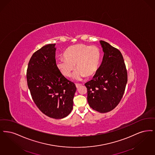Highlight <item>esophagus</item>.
<instances>
[{
    "instance_id": "obj_1",
    "label": "esophagus",
    "mask_w": 155,
    "mask_h": 155,
    "mask_svg": "<svg viewBox=\"0 0 155 155\" xmlns=\"http://www.w3.org/2000/svg\"><path fill=\"white\" fill-rule=\"evenodd\" d=\"M81 86V84H76V87L77 88H79V87Z\"/></svg>"
}]
</instances>
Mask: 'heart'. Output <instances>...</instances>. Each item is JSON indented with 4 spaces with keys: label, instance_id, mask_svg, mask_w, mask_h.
<instances>
[{
    "label": "heart",
    "instance_id": "obj_1",
    "mask_svg": "<svg viewBox=\"0 0 155 155\" xmlns=\"http://www.w3.org/2000/svg\"><path fill=\"white\" fill-rule=\"evenodd\" d=\"M100 48L95 46L79 44L68 48L64 54V58L56 60V67L61 74L69 77L74 65L77 69L73 79L81 81L83 78L94 76L98 71L101 63Z\"/></svg>",
    "mask_w": 155,
    "mask_h": 155
}]
</instances>
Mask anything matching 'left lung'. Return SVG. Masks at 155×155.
<instances>
[{
	"mask_svg": "<svg viewBox=\"0 0 155 155\" xmlns=\"http://www.w3.org/2000/svg\"><path fill=\"white\" fill-rule=\"evenodd\" d=\"M104 52L101 65L93 79L85 83L90 107L100 113L113 110L120 102L127 82V73L120 51L100 41Z\"/></svg>",
	"mask_w": 155,
	"mask_h": 155,
	"instance_id": "8db88e82",
	"label": "left lung"
}]
</instances>
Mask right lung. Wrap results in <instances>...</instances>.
Listing matches in <instances>:
<instances>
[{
	"instance_id": "add662e5",
	"label": "right lung",
	"mask_w": 155,
	"mask_h": 155,
	"mask_svg": "<svg viewBox=\"0 0 155 155\" xmlns=\"http://www.w3.org/2000/svg\"><path fill=\"white\" fill-rule=\"evenodd\" d=\"M55 46L48 44L34 53L28 63L27 79L38 108L47 116L60 119L72 111L76 87L56 67Z\"/></svg>"
}]
</instances>
